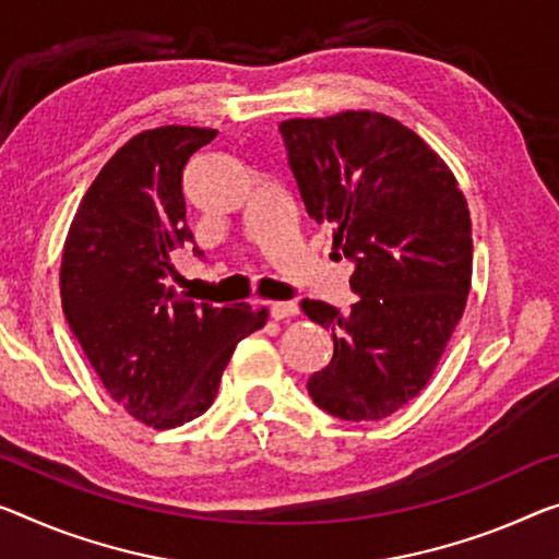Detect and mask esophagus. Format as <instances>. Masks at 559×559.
Returning <instances> with one entry per match:
<instances>
[{
    "label": "esophagus",
    "mask_w": 559,
    "mask_h": 559,
    "mask_svg": "<svg viewBox=\"0 0 559 559\" xmlns=\"http://www.w3.org/2000/svg\"><path fill=\"white\" fill-rule=\"evenodd\" d=\"M299 312V307L295 302H272L270 305V314L274 320H289V317H295Z\"/></svg>",
    "instance_id": "1"
}]
</instances>
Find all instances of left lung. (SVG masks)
Wrapping results in <instances>:
<instances>
[{"mask_svg": "<svg viewBox=\"0 0 559 559\" xmlns=\"http://www.w3.org/2000/svg\"><path fill=\"white\" fill-rule=\"evenodd\" d=\"M280 134L307 217L332 227L359 297L345 314L320 299L299 302L334 340L307 392L349 423L390 417L425 390L465 312L467 202L448 165L392 117L287 119Z\"/></svg>", "mask_w": 559, "mask_h": 559, "instance_id": "left-lung-1", "label": "left lung"}]
</instances>
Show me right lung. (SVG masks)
<instances>
[{
    "mask_svg": "<svg viewBox=\"0 0 559 559\" xmlns=\"http://www.w3.org/2000/svg\"><path fill=\"white\" fill-rule=\"evenodd\" d=\"M214 136L177 124L132 136L84 194L62 254L72 334L111 400L157 429L207 412L237 342L267 322L264 309L197 305L165 287L171 254L194 245L185 167Z\"/></svg>",
    "mask_w": 559,
    "mask_h": 559,
    "instance_id": "right-lung-1",
    "label": "right lung"
}]
</instances>
